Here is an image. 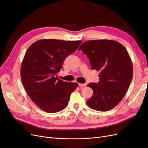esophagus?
I'll list each match as a JSON object with an SVG mask.
<instances>
[{
	"label": "esophagus",
	"instance_id": "34e87169",
	"mask_svg": "<svg viewBox=\"0 0 148 148\" xmlns=\"http://www.w3.org/2000/svg\"><path fill=\"white\" fill-rule=\"evenodd\" d=\"M79 86H80V87H84V86H86V83H84V84H81V83H79L78 84Z\"/></svg>",
	"mask_w": 148,
	"mask_h": 148
}]
</instances>
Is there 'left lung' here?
I'll return each instance as SVG.
<instances>
[{"mask_svg": "<svg viewBox=\"0 0 148 148\" xmlns=\"http://www.w3.org/2000/svg\"><path fill=\"white\" fill-rule=\"evenodd\" d=\"M78 50L87 56L92 69L100 71L99 82L88 84L93 95L87 104L99 111L113 109L124 98L133 77L128 52L123 45L110 40L85 42Z\"/></svg>", "mask_w": 148, "mask_h": 148, "instance_id": "obj_1", "label": "left lung"}]
</instances>
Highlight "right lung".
Listing matches in <instances>:
<instances>
[{
	"label": "right lung",
	"instance_id": "add662e5",
	"mask_svg": "<svg viewBox=\"0 0 148 148\" xmlns=\"http://www.w3.org/2000/svg\"><path fill=\"white\" fill-rule=\"evenodd\" d=\"M81 42L43 39L26 51L21 64L22 83L30 99L41 110L54 113L68 105L78 84L60 80L56 75L63 68L65 59Z\"/></svg>",
	"mask_w": 148,
	"mask_h": 148
}]
</instances>
